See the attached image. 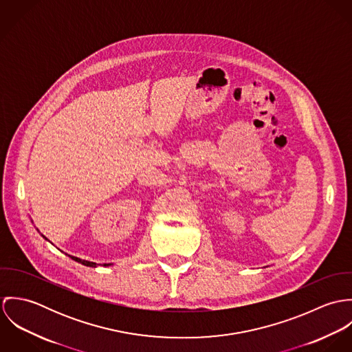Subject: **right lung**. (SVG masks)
Returning <instances> with one entry per match:
<instances>
[{"label":"right lung","mask_w":352,"mask_h":352,"mask_svg":"<svg viewBox=\"0 0 352 352\" xmlns=\"http://www.w3.org/2000/svg\"><path fill=\"white\" fill-rule=\"evenodd\" d=\"M72 258H73V260H76V261H78V263H82V264H85V265H88V267H96V263H92V261H87V260H81V258H78V257H74V256H72ZM104 265H108V264H104Z\"/></svg>","instance_id":"add662e5"}]
</instances>
